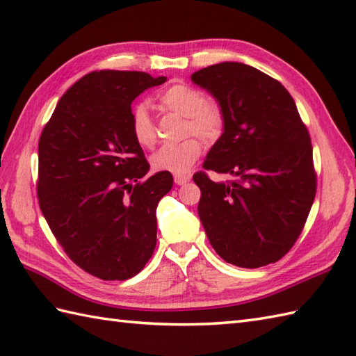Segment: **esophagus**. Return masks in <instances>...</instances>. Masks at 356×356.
I'll list each match as a JSON object with an SVG mask.
<instances>
[{"label":"esophagus","mask_w":356,"mask_h":356,"mask_svg":"<svg viewBox=\"0 0 356 356\" xmlns=\"http://www.w3.org/2000/svg\"><path fill=\"white\" fill-rule=\"evenodd\" d=\"M190 174H174V182H176V185H184L186 182H190Z\"/></svg>","instance_id":"obj_1"}]
</instances>
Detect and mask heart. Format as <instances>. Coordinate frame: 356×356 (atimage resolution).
I'll return each mask as SVG.
<instances>
[{
    "mask_svg": "<svg viewBox=\"0 0 356 356\" xmlns=\"http://www.w3.org/2000/svg\"><path fill=\"white\" fill-rule=\"evenodd\" d=\"M157 102L162 108L186 118V134H197L205 140H214L225 128L223 108L214 101H207L202 90L188 84H172L157 95ZM130 130L134 140L143 148H151L156 143V128L147 107L136 104L130 113ZM203 145L197 138L174 145H165L151 157V165L156 171L182 174L191 168L202 154Z\"/></svg>",
    "mask_w": 356,
    "mask_h": 356,
    "instance_id": "heart-1",
    "label": "heart"
}]
</instances>
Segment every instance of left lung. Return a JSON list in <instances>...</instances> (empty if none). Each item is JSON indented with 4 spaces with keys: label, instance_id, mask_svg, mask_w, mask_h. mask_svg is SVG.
Instances as JSON below:
<instances>
[{
    "label": "left lung",
    "instance_id": "8db88e82",
    "mask_svg": "<svg viewBox=\"0 0 356 356\" xmlns=\"http://www.w3.org/2000/svg\"><path fill=\"white\" fill-rule=\"evenodd\" d=\"M216 97L225 128L203 168L199 217L214 251L238 268H260L289 252L305 228L316 193L312 143L289 92L266 73L220 63L191 74Z\"/></svg>",
    "mask_w": 356,
    "mask_h": 356
}]
</instances>
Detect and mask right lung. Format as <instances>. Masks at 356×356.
<instances>
[{
	"label": "right lung",
	"instance_id": "right-lung-1",
	"mask_svg": "<svg viewBox=\"0 0 356 356\" xmlns=\"http://www.w3.org/2000/svg\"><path fill=\"white\" fill-rule=\"evenodd\" d=\"M165 81L143 72L88 73L63 95L41 133L40 208L70 260L101 280L134 277L154 252L156 208L172 176L143 178L149 163L130 113L136 97Z\"/></svg>",
	"mask_w": 356,
	"mask_h": 356
}]
</instances>
